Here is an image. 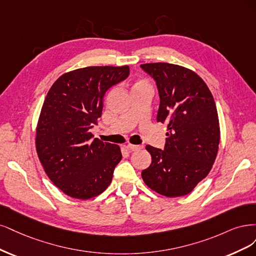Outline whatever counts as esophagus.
<instances>
[{
	"label": "esophagus",
	"instance_id": "esophagus-1",
	"mask_svg": "<svg viewBox=\"0 0 256 256\" xmlns=\"http://www.w3.org/2000/svg\"><path fill=\"white\" fill-rule=\"evenodd\" d=\"M126 149H128L130 151H138L140 149H142V146H136V144H126Z\"/></svg>",
	"mask_w": 256,
	"mask_h": 256
}]
</instances>
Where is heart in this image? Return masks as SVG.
Here are the masks:
<instances>
[{
    "mask_svg": "<svg viewBox=\"0 0 256 256\" xmlns=\"http://www.w3.org/2000/svg\"><path fill=\"white\" fill-rule=\"evenodd\" d=\"M134 89H152V86L149 80H146L144 78H139L135 82L133 87H132V90Z\"/></svg>",
    "mask_w": 256,
    "mask_h": 256,
    "instance_id": "1",
    "label": "heart"
}]
</instances>
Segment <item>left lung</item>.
<instances>
[{"label":"left lung","instance_id":"obj_1","mask_svg":"<svg viewBox=\"0 0 256 256\" xmlns=\"http://www.w3.org/2000/svg\"><path fill=\"white\" fill-rule=\"evenodd\" d=\"M140 67L158 85V122L168 124L164 150L146 146L152 162L142 176L162 196H183L208 176L216 160L220 126L215 100L205 82L190 69L168 62Z\"/></svg>","mask_w":256,"mask_h":256}]
</instances>
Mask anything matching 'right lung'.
<instances>
[{
  "mask_svg": "<svg viewBox=\"0 0 256 256\" xmlns=\"http://www.w3.org/2000/svg\"><path fill=\"white\" fill-rule=\"evenodd\" d=\"M128 74V66L69 71L46 96L36 128L37 154L53 184L74 199H92L112 183L120 146L94 138L90 130L101 117L105 92Z\"/></svg>",
  "mask_w": 256,
  "mask_h": 256,
  "instance_id": "right-lung-1",
  "label": "right lung"
}]
</instances>
